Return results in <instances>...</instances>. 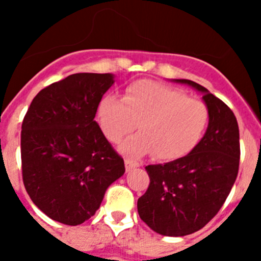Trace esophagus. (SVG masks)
I'll return each instance as SVG.
<instances>
[{
  "label": "esophagus",
  "mask_w": 261,
  "mask_h": 261,
  "mask_svg": "<svg viewBox=\"0 0 261 261\" xmlns=\"http://www.w3.org/2000/svg\"><path fill=\"white\" fill-rule=\"evenodd\" d=\"M138 166H140V165H138L136 161H133V159H130V158L125 159V170H126V171H132L133 168L138 167Z\"/></svg>",
  "instance_id": "obj_1"
}]
</instances>
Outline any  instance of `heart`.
Listing matches in <instances>:
<instances>
[{
  "label": "heart",
  "mask_w": 261,
  "mask_h": 261,
  "mask_svg": "<svg viewBox=\"0 0 261 261\" xmlns=\"http://www.w3.org/2000/svg\"><path fill=\"white\" fill-rule=\"evenodd\" d=\"M98 121L112 142L121 141L138 121L140 132L124 141L120 150L130 155L154 153L161 161H175L200 144L208 128L209 110L180 90L142 80L129 85L123 99L103 96Z\"/></svg>",
  "instance_id": "b5f03b06"
}]
</instances>
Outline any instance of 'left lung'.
Here are the masks:
<instances>
[{"mask_svg": "<svg viewBox=\"0 0 261 261\" xmlns=\"http://www.w3.org/2000/svg\"><path fill=\"white\" fill-rule=\"evenodd\" d=\"M202 95L209 124L191 153L165 165H149V188L137 201L141 220L166 237H184L202 229L218 213L239 168V128L225 103L191 80H171Z\"/></svg>", "mask_w": 261, "mask_h": 261, "instance_id": "8db88e82", "label": "left lung"}]
</instances>
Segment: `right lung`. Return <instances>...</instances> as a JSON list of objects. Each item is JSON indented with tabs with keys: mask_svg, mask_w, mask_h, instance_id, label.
<instances>
[{
	"mask_svg": "<svg viewBox=\"0 0 261 261\" xmlns=\"http://www.w3.org/2000/svg\"><path fill=\"white\" fill-rule=\"evenodd\" d=\"M111 73H77L43 89L20 135L23 183L49 218L75 226L93 217L111 184L125 172L95 121Z\"/></svg>",
	"mask_w": 261,
	"mask_h": 261,
	"instance_id": "add662e5",
	"label": "right lung"
}]
</instances>
